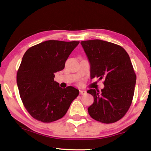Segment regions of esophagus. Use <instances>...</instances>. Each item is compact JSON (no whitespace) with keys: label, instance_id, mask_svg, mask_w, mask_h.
Instances as JSON below:
<instances>
[{"label":"esophagus","instance_id":"obj_1","mask_svg":"<svg viewBox=\"0 0 151 151\" xmlns=\"http://www.w3.org/2000/svg\"><path fill=\"white\" fill-rule=\"evenodd\" d=\"M86 93V92L85 91L80 90V94H85Z\"/></svg>","mask_w":151,"mask_h":151}]
</instances>
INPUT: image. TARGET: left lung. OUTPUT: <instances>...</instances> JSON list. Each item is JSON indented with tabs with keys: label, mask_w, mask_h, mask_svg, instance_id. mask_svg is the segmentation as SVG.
Returning a JSON list of instances; mask_svg holds the SVG:
<instances>
[{
	"label": "left lung",
	"mask_w": 151,
	"mask_h": 151,
	"mask_svg": "<svg viewBox=\"0 0 151 151\" xmlns=\"http://www.w3.org/2000/svg\"><path fill=\"white\" fill-rule=\"evenodd\" d=\"M91 64V78L103 79L101 91L90 89L94 97L88 108L93 119L113 123L127 113L132 101L137 76L127 51L114 43L99 39L81 41Z\"/></svg>",
	"instance_id": "left-lung-1"
}]
</instances>
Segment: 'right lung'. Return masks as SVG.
<instances>
[{"label":"right lung","instance_id":"1","mask_svg":"<svg viewBox=\"0 0 151 151\" xmlns=\"http://www.w3.org/2000/svg\"><path fill=\"white\" fill-rule=\"evenodd\" d=\"M79 41L50 40L28 49L17 75L20 99L35 119L51 122L65 115L79 91L73 86L62 88L55 73L65 68L66 60Z\"/></svg>","mask_w":151,"mask_h":151}]
</instances>
